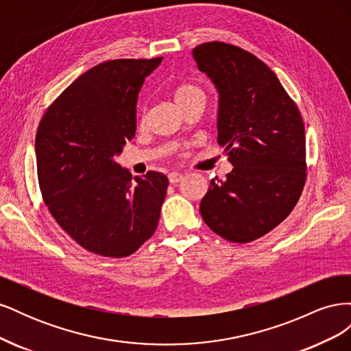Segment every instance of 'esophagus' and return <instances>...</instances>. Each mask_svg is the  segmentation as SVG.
Returning a JSON list of instances; mask_svg holds the SVG:
<instances>
[{
    "mask_svg": "<svg viewBox=\"0 0 351 351\" xmlns=\"http://www.w3.org/2000/svg\"><path fill=\"white\" fill-rule=\"evenodd\" d=\"M168 180H169V183L171 184H177V183H180L183 180V174L182 173H169L168 174Z\"/></svg>",
    "mask_w": 351,
    "mask_h": 351,
    "instance_id": "34e87169",
    "label": "esophagus"
}]
</instances>
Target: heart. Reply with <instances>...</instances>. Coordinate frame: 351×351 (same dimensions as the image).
<instances>
[{
	"label": "heart",
	"instance_id": "obj_1",
	"mask_svg": "<svg viewBox=\"0 0 351 351\" xmlns=\"http://www.w3.org/2000/svg\"><path fill=\"white\" fill-rule=\"evenodd\" d=\"M174 99L180 107H186L187 104L193 102L196 99H205V92L196 83L192 82H183L178 83L173 90Z\"/></svg>",
	"mask_w": 351,
	"mask_h": 351
}]
</instances>
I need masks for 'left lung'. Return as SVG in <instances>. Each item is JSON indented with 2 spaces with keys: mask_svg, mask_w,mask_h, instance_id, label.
I'll return each instance as SVG.
<instances>
[{
  "mask_svg": "<svg viewBox=\"0 0 351 351\" xmlns=\"http://www.w3.org/2000/svg\"><path fill=\"white\" fill-rule=\"evenodd\" d=\"M193 58L219 93L218 143L234 167L226 182L210 180L200 215L222 239L249 243L281 224L302 195V114L275 73L250 52L206 42Z\"/></svg>",
  "mask_w": 351,
  "mask_h": 351,
  "instance_id": "left-lung-1",
  "label": "left lung"
}]
</instances>
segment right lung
<instances>
[{"mask_svg": "<svg viewBox=\"0 0 351 351\" xmlns=\"http://www.w3.org/2000/svg\"><path fill=\"white\" fill-rule=\"evenodd\" d=\"M161 61L101 62L49 105L38 127L42 199L74 241L101 256H129L158 227L167 176L147 171L132 182L115 156L134 137L139 92Z\"/></svg>", "mask_w": 351, "mask_h": 351, "instance_id": "1", "label": "right lung"}]
</instances>
